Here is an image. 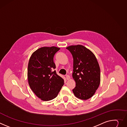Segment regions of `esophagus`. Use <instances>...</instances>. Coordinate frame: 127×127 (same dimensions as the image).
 Masks as SVG:
<instances>
[{
    "label": "esophagus",
    "instance_id": "34e87169",
    "mask_svg": "<svg viewBox=\"0 0 127 127\" xmlns=\"http://www.w3.org/2000/svg\"><path fill=\"white\" fill-rule=\"evenodd\" d=\"M66 78L67 80H69L70 79V76L68 75H66Z\"/></svg>",
    "mask_w": 127,
    "mask_h": 127
}]
</instances>
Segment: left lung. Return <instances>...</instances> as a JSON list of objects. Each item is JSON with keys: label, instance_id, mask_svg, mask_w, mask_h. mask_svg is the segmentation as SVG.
Segmentation results:
<instances>
[{"label": "left lung", "instance_id": "8db88e82", "mask_svg": "<svg viewBox=\"0 0 127 127\" xmlns=\"http://www.w3.org/2000/svg\"><path fill=\"white\" fill-rule=\"evenodd\" d=\"M66 49L73 58L72 77L76 85L72 91L77 98L87 100L94 95L100 85V69L97 60L83 45H71Z\"/></svg>", "mask_w": 127, "mask_h": 127}]
</instances>
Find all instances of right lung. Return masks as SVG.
Segmentation results:
<instances>
[{"label": "right lung", "instance_id": "add662e5", "mask_svg": "<svg viewBox=\"0 0 127 127\" xmlns=\"http://www.w3.org/2000/svg\"><path fill=\"white\" fill-rule=\"evenodd\" d=\"M59 50L55 47L40 48L32 54L29 61V86L43 101L55 98L64 85V79L54 70L56 68L54 57Z\"/></svg>", "mask_w": 127, "mask_h": 127}]
</instances>
